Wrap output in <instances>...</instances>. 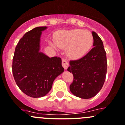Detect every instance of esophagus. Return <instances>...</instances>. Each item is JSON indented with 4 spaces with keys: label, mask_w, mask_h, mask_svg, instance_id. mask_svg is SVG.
<instances>
[{
    "label": "esophagus",
    "mask_w": 125,
    "mask_h": 125,
    "mask_svg": "<svg viewBox=\"0 0 125 125\" xmlns=\"http://www.w3.org/2000/svg\"><path fill=\"white\" fill-rule=\"evenodd\" d=\"M69 65V63L68 62V61L66 59H65V58H62V66L63 67V68L66 70V69H67Z\"/></svg>",
    "instance_id": "1"
}]
</instances>
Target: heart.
I'll use <instances>...</instances> for the list:
<instances>
[{
  "mask_svg": "<svg viewBox=\"0 0 125 125\" xmlns=\"http://www.w3.org/2000/svg\"><path fill=\"white\" fill-rule=\"evenodd\" d=\"M54 44L60 48H66L68 56L78 59L91 50L94 39L92 33L82 29L62 30L54 36Z\"/></svg>",
  "mask_w": 125,
  "mask_h": 125,
  "instance_id": "heart-1",
  "label": "heart"
}]
</instances>
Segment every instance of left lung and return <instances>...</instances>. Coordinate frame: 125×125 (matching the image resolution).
Wrapping results in <instances>:
<instances>
[{
    "label": "left lung",
    "instance_id": "left-lung-1",
    "mask_svg": "<svg viewBox=\"0 0 125 125\" xmlns=\"http://www.w3.org/2000/svg\"><path fill=\"white\" fill-rule=\"evenodd\" d=\"M93 47L80 59L70 61L67 71L72 72L74 81L70 85L71 93L88 99L97 94L104 85L107 74L106 53L103 42L97 33L92 32Z\"/></svg>",
    "mask_w": 125,
    "mask_h": 125
}]
</instances>
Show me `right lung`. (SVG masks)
<instances>
[{
	"label": "right lung",
	"mask_w": 125,
	"mask_h": 125,
	"mask_svg": "<svg viewBox=\"0 0 125 125\" xmlns=\"http://www.w3.org/2000/svg\"><path fill=\"white\" fill-rule=\"evenodd\" d=\"M46 27L34 28L25 33L16 47L12 59L14 80L25 94L39 98L48 94L56 77L64 71L62 59L40 52L42 32Z\"/></svg>",
	"instance_id": "obj_1"
}]
</instances>
